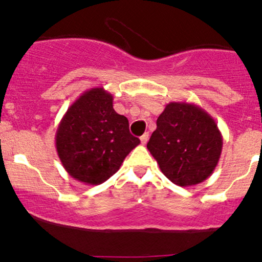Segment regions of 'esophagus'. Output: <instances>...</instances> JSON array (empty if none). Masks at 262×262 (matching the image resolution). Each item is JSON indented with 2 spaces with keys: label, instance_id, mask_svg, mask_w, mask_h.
Here are the masks:
<instances>
[{
  "label": "esophagus",
  "instance_id": "34e87169",
  "mask_svg": "<svg viewBox=\"0 0 262 262\" xmlns=\"http://www.w3.org/2000/svg\"><path fill=\"white\" fill-rule=\"evenodd\" d=\"M148 140H149V133H144L140 137V141H141V144H143V145H145V144L148 143Z\"/></svg>",
  "mask_w": 262,
  "mask_h": 262
}]
</instances>
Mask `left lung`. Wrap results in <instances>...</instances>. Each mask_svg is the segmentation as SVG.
I'll list each match as a JSON object with an SVG mask.
<instances>
[{
  "mask_svg": "<svg viewBox=\"0 0 262 262\" xmlns=\"http://www.w3.org/2000/svg\"><path fill=\"white\" fill-rule=\"evenodd\" d=\"M146 148L171 182L188 187L212 175L221 158L223 137L203 108L170 102L159 116Z\"/></svg>",
  "mask_w": 262,
  "mask_h": 262,
  "instance_id": "left-lung-1",
  "label": "left lung"
}]
</instances>
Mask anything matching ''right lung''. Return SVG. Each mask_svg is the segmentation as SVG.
<instances>
[{"label":"right lung","mask_w":262,"mask_h":262,"mask_svg":"<svg viewBox=\"0 0 262 262\" xmlns=\"http://www.w3.org/2000/svg\"><path fill=\"white\" fill-rule=\"evenodd\" d=\"M139 143L129 133L127 117L113 110V96L103 87L83 92L68 108L55 134L66 172L92 186L113 176Z\"/></svg>","instance_id":"obj_1"}]
</instances>
